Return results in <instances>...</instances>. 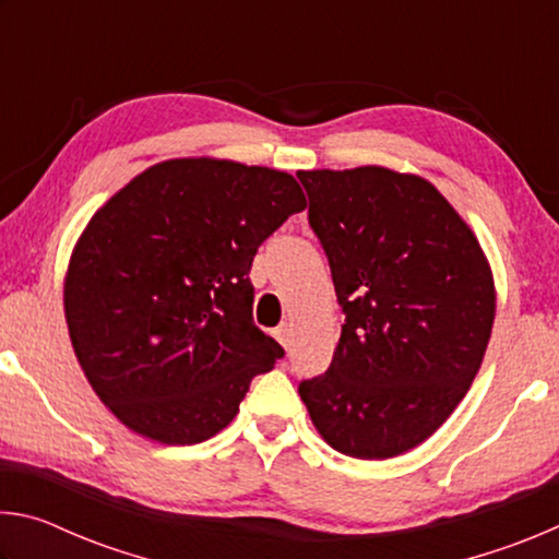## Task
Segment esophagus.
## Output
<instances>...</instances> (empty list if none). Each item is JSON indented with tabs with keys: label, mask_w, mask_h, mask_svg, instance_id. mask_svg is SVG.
<instances>
[{
	"label": "esophagus",
	"mask_w": 559,
	"mask_h": 559,
	"mask_svg": "<svg viewBox=\"0 0 559 559\" xmlns=\"http://www.w3.org/2000/svg\"><path fill=\"white\" fill-rule=\"evenodd\" d=\"M273 337H276L283 347L290 349V345H293V325L290 323L278 325L276 330H273Z\"/></svg>",
	"instance_id": "esophagus-1"
}]
</instances>
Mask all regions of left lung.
<instances>
[{
	"mask_svg": "<svg viewBox=\"0 0 559 559\" xmlns=\"http://www.w3.org/2000/svg\"><path fill=\"white\" fill-rule=\"evenodd\" d=\"M345 313L325 374L298 384L330 447L392 459L437 431L484 362L496 288L480 243L427 179L298 173Z\"/></svg>",
	"mask_w": 559,
	"mask_h": 559,
	"instance_id": "1",
	"label": "left lung"
}]
</instances>
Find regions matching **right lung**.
I'll return each mask as SVG.
<instances>
[{
	"mask_svg": "<svg viewBox=\"0 0 559 559\" xmlns=\"http://www.w3.org/2000/svg\"><path fill=\"white\" fill-rule=\"evenodd\" d=\"M306 210L296 179L231 159L145 169L75 243L63 308L100 402L135 433L192 447L229 424L283 347L253 323L259 246Z\"/></svg>",
	"mask_w": 559,
	"mask_h": 559,
	"instance_id": "obj_1",
	"label": "right lung"
}]
</instances>
